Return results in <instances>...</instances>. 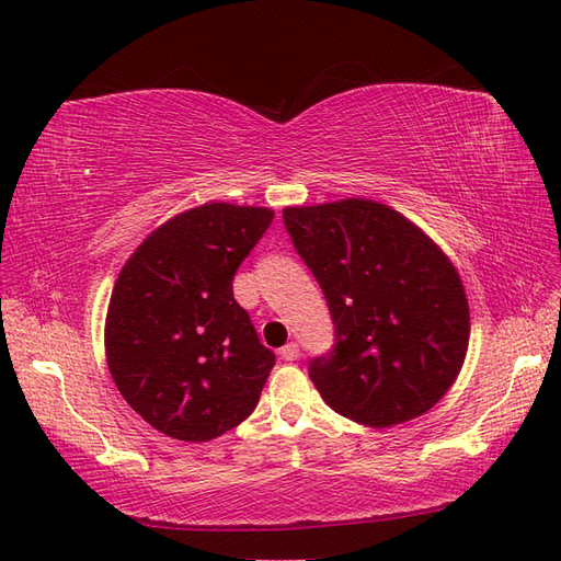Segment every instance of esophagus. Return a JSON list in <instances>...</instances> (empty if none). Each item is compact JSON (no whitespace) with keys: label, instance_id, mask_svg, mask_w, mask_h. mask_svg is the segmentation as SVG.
<instances>
[{"label":"esophagus","instance_id":"esophagus-1","mask_svg":"<svg viewBox=\"0 0 561 561\" xmlns=\"http://www.w3.org/2000/svg\"><path fill=\"white\" fill-rule=\"evenodd\" d=\"M280 358H283V360H297V358H299V346H297L295 342L285 344V346L280 348Z\"/></svg>","mask_w":561,"mask_h":561}]
</instances>
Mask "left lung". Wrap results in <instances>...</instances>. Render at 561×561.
<instances>
[{"mask_svg":"<svg viewBox=\"0 0 561 561\" xmlns=\"http://www.w3.org/2000/svg\"><path fill=\"white\" fill-rule=\"evenodd\" d=\"M322 287L336 346L309 375L334 412L369 428L412 421L463 367L470 309L461 276L410 217L371 198L283 208Z\"/></svg>","mask_w":561,"mask_h":561,"instance_id":"left-lung-1","label":"left lung"}]
</instances>
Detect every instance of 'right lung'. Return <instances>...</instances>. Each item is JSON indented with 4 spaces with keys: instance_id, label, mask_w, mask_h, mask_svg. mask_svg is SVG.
I'll return each instance as SVG.
<instances>
[{
    "instance_id": "1",
    "label": "right lung",
    "mask_w": 561,
    "mask_h": 561,
    "mask_svg": "<svg viewBox=\"0 0 561 561\" xmlns=\"http://www.w3.org/2000/svg\"><path fill=\"white\" fill-rule=\"evenodd\" d=\"M274 210L208 201L151 231L118 271L105 358L151 428L208 443L245 421L276 365L233 299L236 268Z\"/></svg>"
}]
</instances>
